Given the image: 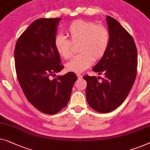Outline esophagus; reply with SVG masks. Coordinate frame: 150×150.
I'll return each instance as SVG.
<instances>
[{
    "mask_svg": "<svg viewBox=\"0 0 150 150\" xmlns=\"http://www.w3.org/2000/svg\"><path fill=\"white\" fill-rule=\"evenodd\" d=\"M76 75H77V76H78V78H79V79H82V76L81 74H76Z\"/></svg>",
    "mask_w": 150,
    "mask_h": 150,
    "instance_id": "1",
    "label": "esophagus"
}]
</instances>
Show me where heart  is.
Returning a JSON list of instances; mask_svg holds the SVG:
<instances>
[{"label": "heart", "instance_id": "obj_1", "mask_svg": "<svg viewBox=\"0 0 150 150\" xmlns=\"http://www.w3.org/2000/svg\"><path fill=\"white\" fill-rule=\"evenodd\" d=\"M67 32L70 40L62 34L54 38L53 44L56 51L64 59H68L72 54V44L79 43V55L67 63V71L82 72L93 64L94 60H99L105 55L110 45V33L102 25L91 21L76 20L69 25Z\"/></svg>", "mask_w": 150, "mask_h": 150}]
</instances>
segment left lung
Masks as SVG:
<instances>
[{
    "label": "left lung",
    "instance_id": "left-lung-1",
    "mask_svg": "<svg viewBox=\"0 0 150 150\" xmlns=\"http://www.w3.org/2000/svg\"><path fill=\"white\" fill-rule=\"evenodd\" d=\"M110 45L105 55L93 68L103 73L104 79L85 75L86 100L91 108L101 113L116 109L131 91L137 76V50L132 36L118 21L107 16Z\"/></svg>",
    "mask_w": 150,
    "mask_h": 150
}]
</instances>
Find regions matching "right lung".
<instances>
[{
	"label": "right lung",
	"instance_id": "obj_1",
	"mask_svg": "<svg viewBox=\"0 0 150 150\" xmlns=\"http://www.w3.org/2000/svg\"><path fill=\"white\" fill-rule=\"evenodd\" d=\"M60 18L36 19L21 34L14 51L19 83L28 101L39 111L55 114L66 107L77 76L64 69L53 41Z\"/></svg>",
	"mask_w": 150,
	"mask_h": 150
}]
</instances>
